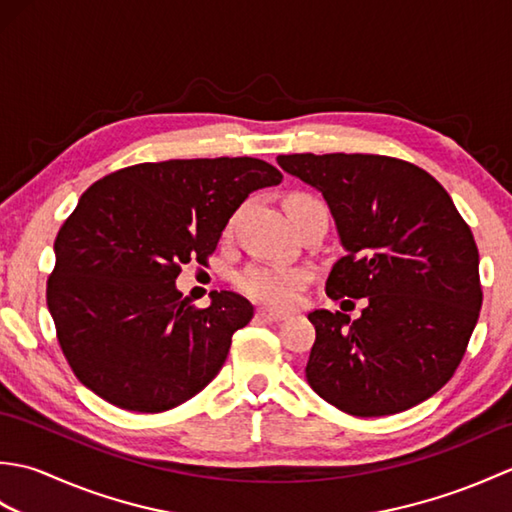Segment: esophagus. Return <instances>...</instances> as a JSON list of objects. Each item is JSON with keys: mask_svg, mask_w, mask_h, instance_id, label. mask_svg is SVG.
Instances as JSON below:
<instances>
[{"mask_svg": "<svg viewBox=\"0 0 512 512\" xmlns=\"http://www.w3.org/2000/svg\"><path fill=\"white\" fill-rule=\"evenodd\" d=\"M257 317L264 319V321H270V323H277V321H284L288 319V314L284 312H275V310H268V308H259L257 310Z\"/></svg>", "mask_w": 512, "mask_h": 512, "instance_id": "obj_1", "label": "esophagus"}]
</instances>
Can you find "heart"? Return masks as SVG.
<instances>
[{
  "mask_svg": "<svg viewBox=\"0 0 512 512\" xmlns=\"http://www.w3.org/2000/svg\"><path fill=\"white\" fill-rule=\"evenodd\" d=\"M319 202L312 198L310 193H290L286 198V209H295V206ZM231 220L226 226V233L233 231ZM308 273L299 266H281V264H250L242 273L237 275L235 286L239 292H244L262 306L275 308V310H288L297 306L301 299L303 288L308 286Z\"/></svg>",
  "mask_w": 512,
  "mask_h": 512,
  "instance_id": "heart-1",
  "label": "heart"
}]
</instances>
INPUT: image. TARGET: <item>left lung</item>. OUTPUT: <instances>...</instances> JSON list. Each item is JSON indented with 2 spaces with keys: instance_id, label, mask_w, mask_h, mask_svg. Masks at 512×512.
I'll return each instance as SVG.
<instances>
[{
  "instance_id": "8db88e82",
  "label": "left lung",
  "mask_w": 512,
  "mask_h": 512,
  "mask_svg": "<svg viewBox=\"0 0 512 512\" xmlns=\"http://www.w3.org/2000/svg\"><path fill=\"white\" fill-rule=\"evenodd\" d=\"M279 167L317 187L345 255L328 297L361 317L314 310L306 378L350 416L416 407L449 383L482 308L480 250L451 195L424 169L378 154H290Z\"/></svg>"
}]
</instances>
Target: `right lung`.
<instances>
[{"label":"right lung","instance_id":"right-lung-1","mask_svg":"<svg viewBox=\"0 0 512 512\" xmlns=\"http://www.w3.org/2000/svg\"><path fill=\"white\" fill-rule=\"evenodd\" d=\"M281 171L257 158L140 162L96 180L54 239L46 284L57 341L74 376L112 405L169 411L211 383L250 301L211 292L198 308L176 290L182 266H209L250 193Z\"/></svg>","mask_w":512,"mask_h":512}]
</instances>
